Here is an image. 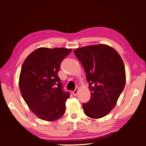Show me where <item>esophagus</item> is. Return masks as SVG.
<instances>
[{
  "instance_id": "obj_1",
  "label": "esophagus",
  "mask_w": 146,
  "mask_h": 146,
  "mask_svg": "<svg viewBox=\"0 0 146 146\" xmlns=\"http://www.w3.org/2000/svg\"><path fill=\"white\" fill-rule=\"evenodd\" d=\"M78 88L76 87V88H75V89L74 90L73 92H72L73 96H76L77 95V94H78Z\"/></svg>"
}]
</instances>
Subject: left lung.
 <instances>
[{"label":"left lung","instance_id":"8db88e82","mask_svg":"<svg viewBox=\"0 0 146 146\" xmlns=\"http://www.w3.org/2000/svg\"><path fill=\"white\" fill-rule=\"evenodd\" d=\"M74 53L84 68L91 92L89 101L82 104L84 113L101 118L113 109L124 89L123 62L113 48L104 44L76 48Z\"/></svg>","mask_w":146,"mask_h":146}]
</instances>
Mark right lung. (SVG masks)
<instances>
[{
	"instance_id": "right-lung-1",
	"label": "right lung",
	"mask_w": 146,
	"mask_h": 146,
	"mask_svg": "<svg viewBox=\"0 0 146 146\" xmlns=\"http://www.w3.org/2000/svg\"><path fill=\"white\" fill-rule=\"evenodd\" d=\"M72 50L40 47L25 60L19 76V89L31 111L52 121L64 115L70 93L63 89L58 76L61 62Z\"/></svg>"
}]
</instances>
